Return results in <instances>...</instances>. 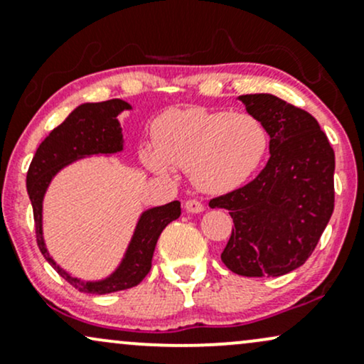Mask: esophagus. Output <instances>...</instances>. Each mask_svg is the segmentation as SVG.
<instances>
[{"label": "esophagus", "mask_w": 364, "mask_h": 364, "mask_svg": "<svg viewBox=\"0 0 364 364\" xmlns=\"http://www.w3.org/2000/svg\"><path fill=\"white\" fill-rule=\"evenodd\" d=\"M187 209V213H194V215H198V213H203L204 211V204L200 203L198 199H189L186 200V204H183Z\"/></svg>", "instance_id": "1"}]
</instances>
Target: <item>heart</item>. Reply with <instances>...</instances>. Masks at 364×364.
Listing matches in <instances>:
<instances>
[{"instance_id": "1", "label": "heart", "mask_w": 364, "mask_h": 364, "mask_svg": "<svg viewBox=\"0 0 364 364\" xmlns=\"http://www.w3.org/2000/svg\"><path fill=\"white\" fill-rule=\"evenodd\" d=\"M153 138L155 148L141 153L149 170H191L196 186L213 194L249 182L269 148V132L259 117L203 107L166 110L155 121Z\"/></svg>"}]
</instances>
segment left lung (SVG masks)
Here are the masks:
<instances>
[{
  "instance_id": "left-lung-1",
  "label": "left lung",
  "mask_w": 364,
  "mask_h": 364,
  "mask_svg": "<svg viewBox=\"0 0 364 364\" xmlns=\"http://www.w3.org/2000/svg\"><path fill=\"white\" fill-rule=\"evenodd\" d=\"M269 132L271 158L254 181L209 200L235 228L221 260L245 277L283 276L310 257L334 211V149L317 119L269 93L238 97Z\"/></svg>"
}]
</instances>
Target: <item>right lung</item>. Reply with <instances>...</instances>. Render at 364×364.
Returning <instances> with one entry per match:
<instances>
[{
    "mask_svg": "<svg viewBox=\"0 0 364 364\" xmlns=\"http://www.w3.org/2000/svg\"><path fill=\"white\" fill-rule=\"evenodd\" d=\"M129 109L131 105L121 98L76 107L68 115L66 121L59 124L42 141L28 166L27 192L33 209L38 249L47 262L58 271V274L81 293L107 294L138 286L151 269L158 237L166 225L181 216L178 200L144 211L136 225L134 235H132L121 266L102 281H83L73 277L70 272L59 267L49 255L44 233H42V200H44L47 187L59 170L75 160L90 155H112V153L122 151L124 139L117 115L122 110Z\"/></svg>",
    "mask_w": 364,
    "mask_h": 364,
    "instance_id": "right-lung-1",
    "label": "right lung"
}]
</instances>
